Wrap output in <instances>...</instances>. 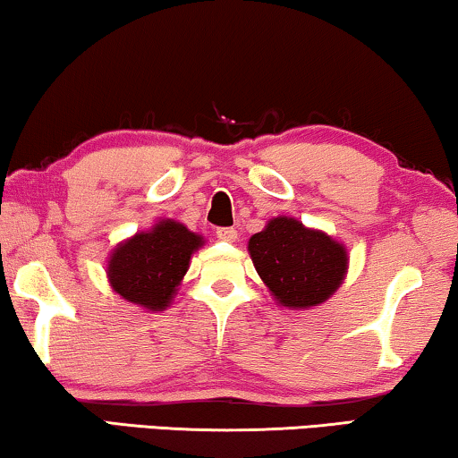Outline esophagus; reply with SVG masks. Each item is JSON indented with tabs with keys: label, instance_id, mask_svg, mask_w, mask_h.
<instances>
[{
	"label": "esophagus",
	"instance_id": "34e87169",
	"mask_svg": "<svg viewBox=\"0 0 458 458\" xmlns=\"http://www.w3.org/2000/svg\"><path fill=\"white\" fill-rule=\"evenodd\" d=\"M216 237L221 242H235L237 240V231L233 227H218Z\"/></svg>",
	"mask_w": 458,
	"mask_h": 458
}]
</instances>
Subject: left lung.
I'll return each instance as SVG.
<instances>
[{
    "mask_svg": "<svg viewBox=\"0 0 458 458\" xmlns=\"http://www.w3.org/2000/svg\"><path fill=\"white\" fill-rule=\"evenodd\" d=\"M248 252L271 296L292 310L323 304L348 271L344 243L292 216L271 218L250 237Z\"/></svg>",
    "mask_w": 458,
    "mask_h": 458,
    "instance_id": "1",
    "label": "left lung"
}]
</instances>
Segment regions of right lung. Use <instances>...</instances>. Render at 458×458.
<instances>
[{
    "label": "right lung",
    "mask_w": 458,
    "mask_h": 458,
    "mask_svg": "<svg viewBox=\"0 0 458 458\" xmlns=\"http://www.w3.org/2000/svg\"><path fill=\"white\" fill-rule=\"evenodd\" d=\"M202 246V235L183 223L162 218L112 250L106 271L112 290L146 310H165L190 268L191 254Z\"/></svg>",
    "instance_id": "right-lung-1"
}]
</instances>
